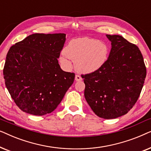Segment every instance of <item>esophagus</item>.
<instances>
[{
    "label": "esophagus",
    "instance_id": "34e87169",
    "mask_svg": "<svg viewBox=\"0 0 151 151\" xmlns=\"http://www.w3.org/2000/svg\"><path fill=\"white\" fill-rule=\"evenodd\" d=\"M75 80L76 81H81V80H82L81 76H79V75H76L75 76Z\"/></svg>",
    "mask_w": 151,
    "mask_h": 151
}]
</instances>
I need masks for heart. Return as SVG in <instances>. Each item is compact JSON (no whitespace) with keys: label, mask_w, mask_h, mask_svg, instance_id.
<instances>
[{"label":"heart","mask_w":151,"mask_h":151,"mask_svg":"<svg viewBox=\"0 0 151 151\" xmlns=\"http://www.w3.org/2000/svg\"><path fill=\"white\" fill-rule=\"evenodd\" d=\"M109 49L105 43L90 38L71 40L61 53L60 62L67 68H71V60L76 69L83 73H91L103 67L109 56Z\"/></svg>","instance_id":"1"}]
</instances>
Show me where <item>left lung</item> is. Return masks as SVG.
I'll return each instance as SVG.
<instances>
[{
    "mask_svg": "<svg viewBox=\"0 0 151 151\" xmlns=\"http://www.w3.org/2000/svg\"><path fill=\"white\" fill-rule=\"evenodd\" d=\"M111 42L109 58L98 71L82 75L84 97L98 117L115 119L127 114L137 102L146 69L141 51L119 35H106Z\"/></svg>",
    "mask_w": 151,
    "mask_h": 151,
    "instance_id": "obj_1",
    "label": "left lung"
}]
</instances>
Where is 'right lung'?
Wrapping results in <instances>:
<instances>
[{"mask_svg":"<svg viewBox=\"0 0 151 151\" xmlns=\"http://www.w3.org/2000/svg\"><path fill=\"white\" fill-rule=\"evenodd\" d=\"M65 34H34L11 47L3 69L6 87L20 110L44 115L53 112L73 83L60 57Z\"/></svg>","mask_w":151,"mask_h":151,"instance_id":"add662e5","label":"right lung"}]
</instances>
